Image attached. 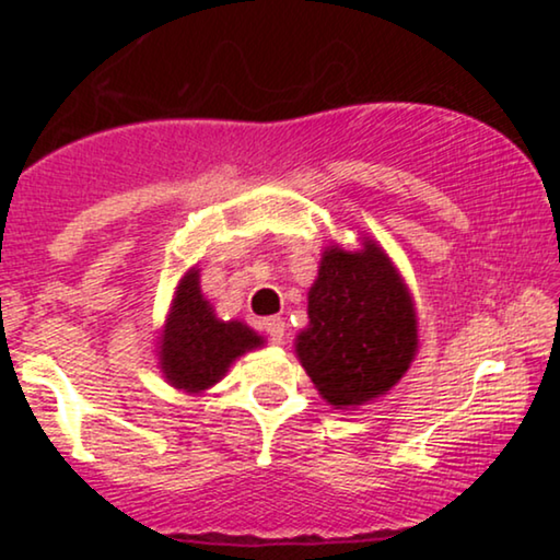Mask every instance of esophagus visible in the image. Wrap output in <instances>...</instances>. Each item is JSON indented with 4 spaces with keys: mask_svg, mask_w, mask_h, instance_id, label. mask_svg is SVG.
Instances as JSON below:
<instances>
[{
    "mask_svg": "<svg viewBox=\"0 0 560 560\" xmlns=\"http://www.w3.org/2000/svg\"><path fill=\"white\" fill-rule=\"evenodd\" d=\"M262 331L267 334V339H270L272 343H282V339H285V320H282L280 316L265 318Z\"/></svg>",
    "mask_w": 560,
    "mask_h": 560,
    "instance_id": "1",
    "label": "esophagus"
}]
</instances>
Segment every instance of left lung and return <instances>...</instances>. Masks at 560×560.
<instances>
[{"instance_id": "1", "label": "left lung", "mask_w": 560, "mask_h": 560, "mask_svg": "<svg viewBox=\"0 0 560 560\" xmlns=\"http://www.w3.org/2000/svg\"><path fill=\"white\" fill-rule=\"evenodd\" d=\"M308 318L295 351L334 408L385 395L416 357L412 301L389 257L372 242L357 255L339 247L324 252Z\"/></svg>"}]
</instances>
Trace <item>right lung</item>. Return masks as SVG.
<instances>
[{"mask_svg": "<svg viewBox=\"0 0 560 560\" xmlns=\"http://www.w3.org/2000/svg\"><path fill=\"white\" fill-rule=\"evenodd\" d=\"M259 343L262 339L240 320L224 324L213 316L198 288V270H190L175 293L173 313L160 343V364L171 385L201 393L224 377L236 357Z\"/></svg>", "mask_w": 560, "mask_h": 560, "instance_id": "right-lung-1", "label": "right lung"}]
</instances>
